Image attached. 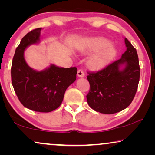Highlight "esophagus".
Masks as SVG:
<instances>
[{
  "label": "esophagus",
  "mask_w": 155,
  "mask_h": 155,
  "mask_svg": "<svg viewBox=\"0 0 155 155\" xmlns=\"http://www.w3.org/2000/svg\"><path fill=\"white\" fill-rule=\"evenodd\" d=\"M78 76L80 78L84 77V73L82 69H80L78 71Z\"/></svg>",
  "instance_id": "esophagus-1"
}]
</instances>
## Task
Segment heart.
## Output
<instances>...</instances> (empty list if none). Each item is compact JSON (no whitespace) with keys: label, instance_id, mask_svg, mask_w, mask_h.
<instances>
[{"label":"heart","instance_id":"1","mask_svg":"<svg viewBox=\"0 0 155 155\" xmlns=\"http://www.w3.org/2000/svg\"><path fill=\"white\" fill-rule=\"evenodd\" d=\"M84 54L96 52L89 60L88 64L91 68L99 69L107 65L116 56V49L109 41L104 38H93L88 40L82 48Z\"/></svg>","mask_w":155,"mask_h":155}]
</instances>
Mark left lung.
I'll return each mask as SVG.
<instances>
[{
  "instance_id": "8db88e82",
  "label": "left lung",
  "mask_w": 155,
  "mask_h": 155,
  "mask_svg": "<svg viewBox=\"0 0 155 155\" xmlns=\"http://www.w3.org/2000/svg\"><path fill=\"white\" fill-rule=\"evenodd\" d=\"M126 51L121 58L97 72H87L90 91L87 100L90 107L101 114L121 111L132 102L140 80L137 51L125 38ZM121 65L125 67L120 69Z\"/></svg>"
}]
</instances>
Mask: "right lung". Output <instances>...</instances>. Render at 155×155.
Returning <instances> with one entry per match:
<instances>
[{"mask_svg":"<svg viewBox=\"0 0 155 155\" xmlns=\"http://www.w3.org/2000/svg\"><path fill=\"white\" fill-rule=\"evenodd\" d=\"M41 28L35 29L22 38L12 58L11 79L14 90L25 107L37 112H51L60 107L66 89L75 82L77 68L51 65L36 71L27 64L24 51L39 41Z\"/></svg>","mask_w":155,"mask_h":155,"instance_id":"add662e5","label":"right lung"}]
</instances>
